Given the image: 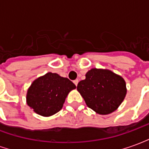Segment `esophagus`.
Segmentation results:
<instances>
[{"label": "esophagus", "mask_w": 149, "mask_h": 149, "mask_svg": "<svg viewBox=\"0 0 149 149\" xmlns=\"http://www.w3.org/2000/svg\"><path fill=\"white\" fill-rule=\"evenodd\" d=\"M78 82H79V81H78V80H75V81H73V83H74L75 85H76V86H77Z\"/></svg>", "instance_id": "obj_1"}]
</instances>
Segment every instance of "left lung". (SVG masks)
Returning a JSON list of instances; mask_svg holds the SVG:
<instances>
[{"label": "left lung", "instance_id": "left-lung-1", "mask_svg": "<svg viewBox=\"0 0 149 149\" xmlns=\"http://www.w3.org/2000/svg\"><path fill=\"white\" fill-rule=\"evenodd\" d=\"M77 90L88 108L106 115L114 112L127 93L125 80L109 70L93 68L77 84Z\"/></svg>", "mask_w": 149, "mask_h": 149}]
</instances>
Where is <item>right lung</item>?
<instances>
[{"label":"right lung","mask_w":149,"mask_h":149,"mask_svg":"<svg viewBox=\"0 0 149 149\" xmlns=\"http://www.w3.org/2000/svg\"><path fill=\"white\" fill-rule=\"evenodd\" d=\"M76 88L68 78L48 72L33 82L27 93V104L35 112L49 116L61 109L68 93Z\"/></svg>","instance_id":"1"}]
</instances>
